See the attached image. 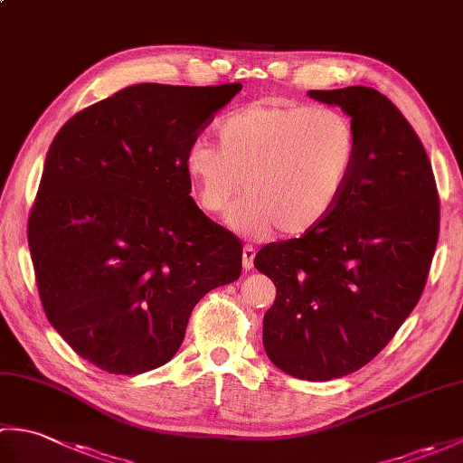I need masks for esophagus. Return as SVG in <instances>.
<instances>
[{
    "mask_svg": "<svg viewBox=\"0 0 463 463\" xmlns=\"http://www.w3.org/2000/svg\"><path fill=\"white\" fill-rule=\"evenodd\" d=\"M254 257H257V250H254V247H250V244H247V247L242 249V267L247 270H252Z\"/></svg>",
    "mask_w": 463,
    "mask_h": 463,
    "instance_id": "esophagus-1",
    "label": "esophagus"
}]
</instances>
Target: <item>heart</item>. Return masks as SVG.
Returning a JSON list of instances; mask_svg holds the SVG:
<instances>
[{"label": "heart", "mask_w": 463, "mask_h": 463, "mask_svg": "<svg viewBox=\"0 0 463 463\" xmlns=\"http://www.w3.org/2000/svg\"><path fill=\"white\" fill-rule=\"evenodd\" d=\"M216 137L219 145L206 137L189 145L184 173L209 214H222L244 189L231 224L254 239L318 226L358 159L356 127L330 107L259 101L224 117Z\"/></svg>", "instance_id": "obj_1"}]
</instances>
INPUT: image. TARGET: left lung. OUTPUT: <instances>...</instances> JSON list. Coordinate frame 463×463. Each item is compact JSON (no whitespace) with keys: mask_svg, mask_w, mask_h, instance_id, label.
<instances>
[{"mask_svg":"<svg viewBox=\"0 0 463 463\" xmlns=\"http://www.w3.org/2000/svg\"><path fill=\"white\" fill-rule=\"evenodd\" d=\"M338 105L358 159L334 211L298 239L270 242L254 267L274 282L262 344L294 378H342L376 358L424 292L439 234V196L420 137L372 87L308 91Z\"/></svg>","mask_w":463,"mask_h":463,"instance_id":"obj_1","label":"left lung"}]
</instances>
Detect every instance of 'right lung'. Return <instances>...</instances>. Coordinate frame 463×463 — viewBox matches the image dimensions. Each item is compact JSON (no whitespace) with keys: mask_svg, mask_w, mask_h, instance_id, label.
Wrapping results in <instances>:
<instances>
[{"mask_svg":"<svg viewBox=\"0 0 463 463\" xmlns=\"http://www.w3.org/2000/svg\"><path fill=\"white\" fill-rule=\"evenodd\" d=\"M241 83H137L85 107L49 146L27 221L47 320L109 373L163 366L242 242L191 196L184 153Z\"/></svg>","mask_w":463,"mask_h":463,"instance_id":"1","label":"right lung"}]
</instances>
